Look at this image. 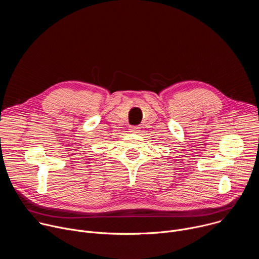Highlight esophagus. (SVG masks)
<instances>
[{
    "label": "esophagus",
    "instance_id": "obj_1",
    "mask_svg": "<svg viewBox=\"0 0 259 259\" xmlns=\"http://www.w3.org/2000/svg\"><path fill=\"white\" fill-rule=\"evenodd\" d=\"M130 132H132L134 134H137V133L140 132V127H138V126H131L130 127Z\"/></svg>",
    "mask_w": 259,
    "mask_h": 259
}]
</instances>
